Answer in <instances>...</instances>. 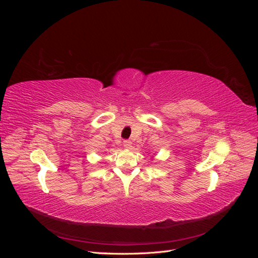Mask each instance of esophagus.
I'll use <instances>...</instances> for the list:
<instances>
[{"instance_id":"esophagus-1","label":"esophagus","mask_w":258,"mask_h":258,"mask_svg":"<svg viewBox=\"0 0 258 258\" xmlns=\"http://www.w3.org/2000/svg\"><path fill=\"white\" fill-rule=\"evenodd\" d=\"M122 145L124 148H127V150H130V148L132 147V143H131V141H129V140H124Z\"/></svg>"}]
</instances>
